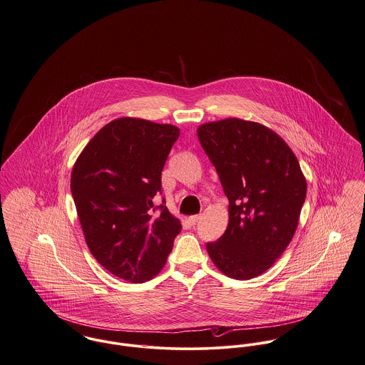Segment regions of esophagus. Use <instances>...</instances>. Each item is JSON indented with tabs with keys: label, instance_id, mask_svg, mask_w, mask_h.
Instances as JSON below:
<instances>
[{
	"label": "esophagus",
	"instance_id": "34e87169",
	"mask_svg": "<svg viewBox=\"0 0 365 365\" xmlns=\"http://www.w3.org/2000/svg\"><path fill=\"white\" fill-rule=\"evenodd\" d=\"M200 219H201L200 215H193L189 217V222H190V225H197L200 222Z\"/></svg>",
	"mask_w": 365,
	"mask_h": 365
}]
</instances>
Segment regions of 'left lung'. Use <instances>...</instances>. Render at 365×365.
Here are the masks:
<instances>
[{"label": "left lung", "mask_w": 365, "mask_h": 365, "mask_svg": "<svg viewBox=\"0 0 365 365\" xmlns=\"http://www.w3.org/2000/svg\"><path fill=\"white\" fill-rule=\"evenodd\" d=\"M197 136L229 198L227 229L207 244L208 255L230 279L257 277L298 227L307 189L299 161L274 130L254 121L207 123Z\"/></svg>", "instance_id": "8db88e82"}]
</instances>
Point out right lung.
I'll return each instance as SVG.
<instances>
[{"label":"right lung","instance_id":"right-lung-1","mask_svg":"<svg viewBox=\"0 0 365 365\" xmlns=\"http://www.w3.org/2000/svg\"><path fill=\"white\" fill-rule=\"evenodd\" d=\"M178 138L171 124L117 118L88 142L73 167L70 186L86 245L118 279L157 276L182 230L164 204L154 205Z\"/></svg>","mask_w":365,"mask_h":365}]
</instances>
